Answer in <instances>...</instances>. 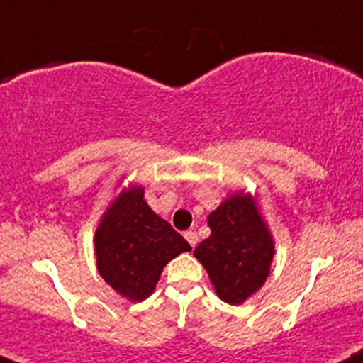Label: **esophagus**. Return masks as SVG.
Returning a JSON list of instances; mask_svg holds the SVG:
<instances>
[{"mask_svg":"<svg viewBox=\"0 0 363 363\" xmlns=\"http://www.w3.org/2000/svg\"><path fill=\"white\" fill-rule=\"evenodd\" d=\"M184 238H186V240H188V242H189L191 248H194V246H196V242H198V236H196V233H194V230H186V233H184Z\"/></svg>","mask_w":363,"mask_h":363,"instance_id":"1","label":"esophagus"}]
</instances>
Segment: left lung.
Masks as SVG:
<instances>
[{
	"instance_id": "left-lung-1",
	"label": "left lung",
	"mask_w": 363,
	"mask_h": 363,
	"mask_svg": "<svg viewBox=\"0 0 363 363\" xmlns=\"http://www.w3.org/2000/svg\"><path fill=\"white\" fill-rule=\"evenodd\" d=\"M208 225L212 234L194 248V257L222 301L245 303L265 284L276 253L257 194L233 193L208 215Z\"/></svg>"
}]
</instances>
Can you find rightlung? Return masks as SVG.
Wrapping results in <instances>:
<instances>
[{
  "instance_id": "right-lung-1",
  "label": "right lung",
  "mask_w": 363,
  "mask_h": 363,
  "mask_svg": "<svg viewBox=\"0 0 363 363\" xmlns=\"http://www.w3.org/2000/svg\"><path fill=\"white\" fill-rule=\"evenodd\" d=\"M93 242L99 276L133 303L155 291L163 267L172 258L191 252L189 242L151 210L139 184L122 188L108 203Z\"/></svg>"
}]
</instances>
